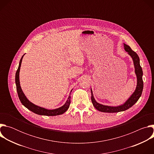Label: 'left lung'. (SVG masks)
<instances>
[{"mask_svg": "<svg viewBox=\"0 0 154 154\" xmlns=\"http://www.w3.org/2000/svg\"><path fill=\"white\" fill-rule=\"evenodd\" d=\"M124 49L125 51L128 52V54L131 56V58H132L134 61V64L135 69V74L137 77V85L136 90L135 92L132 94V95L130 96V97H129V99L123 105H121L118 106H106V105H103L97 103L95 100L92 90H91V101H92L93 105L97 109V110L101 112L117 113V112L125 111L126 109L132 106L138 100L139 98L141 96L143 89V70L140 63V58L135 52L131 50L130 46L125 45V44H124Z\"/></svg>", "mask_w": 154, "mask_h": 154, "instance_id": "obj_1", "label": "left lung"}]
</instances>
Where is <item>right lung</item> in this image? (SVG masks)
Wrapping results in <instances>:
<instances>
[{
	"label": "right lung",
	"instance_id": "1",
	"mask_svg": "<svg viewBox=\"0 0 154 154\" xmlns=\"http://www.w3.org/2000/svg\"><path fill=\"white\" fill-rule=\"evenodd\" d=\"M24 55L22 57V58L20 60L19 67L16 72V76H15V82H16V90H17L18 97H19L21 103H23V105L24 106H25L27 108H28L29 110L32 111V112H33L37 115H45V116H57V115H60L63 114L64 112H66L68 110V109L69 107L70 103H71V96H69V97L68 98L66 102L65 103V104L64 105H63L62 106H61L58 108L54 109H48L46 108L38 106L32 103V102H30L27 99V97H26L23 91H22V89H21L20 86V82H19L20 68L22 60H23V58ZM70 95H71V93H70Z\"/></svg>",
	"mask_w": 154,
	"mask_h": 154
}]
</instances>
